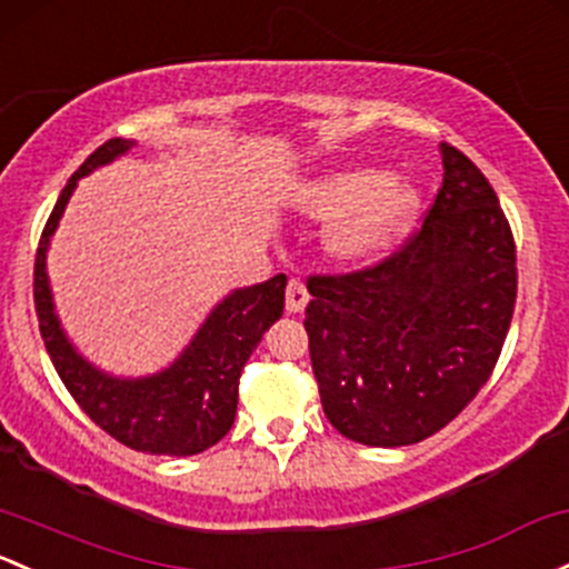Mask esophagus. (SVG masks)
I'll list each match as a JSON object with an SVG mask.
<instances>
[{
  "label": "esophagus",
  "mask_w": 569,
  "mask_h": 569,
  "mask_svg": "<svg viewBox=\"0 0 569 569\" xmlns=\"http://www.w3.org/2000/svg\"><path fill=\"white\" fill-rule=\"evenodd\" d=\"M308 300H310V295H308V289H305L302 280L291 278L289 286H286V310H289V313H302Z\"/></svg>",
  "instance_id": "esophagus-1"
}]
</instances>
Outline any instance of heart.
Masks as SVG:
<instances>
[{"mask_svg":"<svg viewBox=\"0 0 569 569\" xmlns=\"http://www.w3.org/2000/svg\"><path fill=\"white\" fill-rule=\"evenodd\" d=\"M297 207L313 220H335L327 253L343 264H360L409 229L420 209V190L376 169H343L313 179L297 193Z\"/></svg>","mask_w":569,"mask_h":569,"instance_id":"b5f03b06","label":"heart"}]
</instances>
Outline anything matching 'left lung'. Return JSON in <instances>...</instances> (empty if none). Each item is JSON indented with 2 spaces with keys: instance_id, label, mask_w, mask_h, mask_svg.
<instances>
[{
  "instance_id": "left-lung-1",
  "label": "left lung",
  "mask_w": 569,
  "mask_h": 569,
  "mask_svg": "<svg viewBox=\"0 0 569 569\" xmlns=\"http://www.w3.org/2000/svg\"><path fill=\"white\" fill-rule=\"evenodd\" d=\"M426 220L400 250L349 274H313L310 362L335 430L368 447L428 439L475 400L518 295L516 239L493 188L450 143Z\"/></svg>"
}]
</instances>
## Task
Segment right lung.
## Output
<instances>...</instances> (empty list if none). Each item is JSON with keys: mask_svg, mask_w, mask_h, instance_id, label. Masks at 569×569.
I'll return each mask as SVG.
<instances>
[{"mask_svg": "<svg viewBox=\"0 0 569 569\" xmlns=\"http://www.w3.org/2000/svg\"><path fill=\"white\" fill-rule=\"evenodd\" d=\"M133 143L124 139L106 141L83 160L81 169L59 193L34 256V310L59 379L94 426L130 450L184 458L218 445L234 426L239 376L248 357L261 343V335L283 316L286 274L231 291L226 300L214 305L190 346H184L182 355L160 373L119 379L83 360L53 310L46 272L48 242L79 179L117 160Z\"/></svg>", "mask_w": 569, "mask_h": 569, "instance_id": "add662e5", "label": "right lung"}]
</instances>
